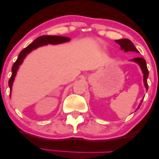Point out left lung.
<instances>
[{
	"label": "left lung",
	"mask_w": 159,
	"mask_h": 159,
	"mask_svg": "<svg viewBox=\"0 0 159 159\" xmlns=\"http://www.w3.org/2000/svg\"><path fill=\"white\" fill-rule=\"evenodd\" d=\"M116 43H118V44L120 45V48H121L122 50H124L125 52H137V53L139 52H138V49L134 47V45L132 43V42L130 41L129 39H118V40H116ZM131 61L135 62V63H138V65H139L140 68H141V70H142V72H143V74L144 86H145L146 89H147V90H148L147 78H148V75H149V71H148V69H147L146 61L142 57L134 58V59L131 60ZM142 102H143V100H142L141 102L140 103V105H138V107L137 108V110H138V109H139L140 105H141Z\"/></svg>",
	"instance_id": "8db88e82"
}]
</instances>
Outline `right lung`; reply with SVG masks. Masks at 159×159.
Masks as SVG:
<instances>
[{
    "label": "right lung",
    "mask_w": 159,
    "mask_h": 159,
    "mask_svg": "<svg viewBox=\"0 0 159 159\" xmlns=\"http://www.w3.org/2000/svg\"><path fill=\"white\" fill-rule=\"evenodd\" d=\"M70 39L69 37H66V36H41L37 37L34 40L33 43H30L28 46L24 48L21 52H20L19 57H18L16 61L14 63L12 67V75H11L10 81H9V86H10V94L11 90H12V86L13 83L14 79H15L16 72H17L18 69H19V66L22 63L24 59L25 58L27 54L30 52H32L34 49L37 48L38 47L43 46V45H46L48 44L56 45L60 44V43H63L66 42H69Z\"/></svg>",
    "instance_id": "add662e5"
}]
</instances>
